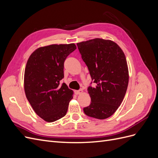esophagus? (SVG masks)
Listing matches in <instances>:
<instances>
[{
	"instance_id": "esophagus-1",
	"label": "esophagus",
	"mask_w": 158,
	"mask_h": 158,
	"mask_svg": "<svg viewBox=\"0 0 158 158\" xmlns=\"http://www.w3.org/2000/svg\"><path fill=\"white\" fill-rule=\"evenodd\" d=\"M83 93V90L82 89H80V90H76L75 91V94L76 95H80V94H82Z\"/></svg>"
}]
</instances>
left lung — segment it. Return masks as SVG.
Masks as SVG:
<instances>
[{"mask_svg": "<svg viewBox=\"0 0 158 158\" xmlns=\"http://www.w3.org/2000/svg\"><path fill=\"white\" fill-rule=\"evenodd\" d=\"M77 46L96 84L95 88H88L92 102L84 112L91 117L107 118L117 111L127 92L129 76L125 55L115 43L100 38L78 43Z\"/></svg>", "mask_w": 158, "mask_h": 158, "instance_id": "8db88e82", "label": "left lung"}]
</instances>
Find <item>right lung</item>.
<instances>
[{
    "label": "right lung",
    "instance_id": "1",
    "mask_svg": "<svg viewBox=\"0 0 158 158\" xmlns=\"http://www.w3.org/2000/svg\"><path fill=\"white\" fill-rule=\"evenodd\" d=\"M75 44L51 45L40 47L28 59L24 73L26 98L38 116L54 122L65 116L73 91L65 83L64 63Z\"/></svg>",
    "mask_w": 158,
    "mask_h": 158
}]
</instances>
